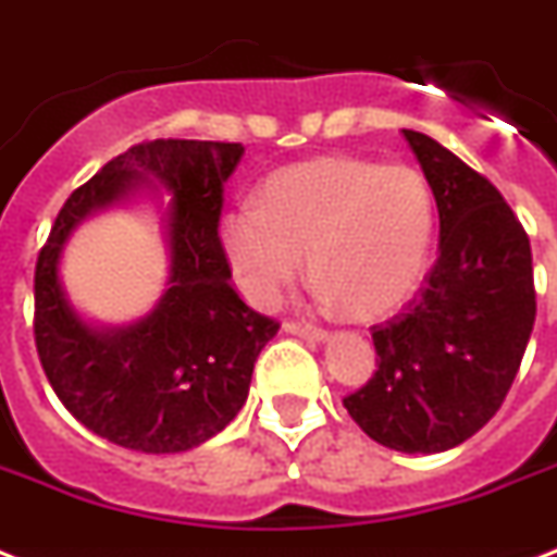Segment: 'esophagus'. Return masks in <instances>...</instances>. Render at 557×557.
<instances>
[{
  "label": "esophagus",
  "mask_w": 557,
  "mask_h": 557,
  "mask_svg": "<svg viewBox=\"0 0 557 557\" xmlns=\"http://www.w3.org/2000/svg\"><path fill=\"white\" fill-rule=\"evenodd\" d=\"M286 332H292V335H300V338H312V341L326 338V330L314 326V323H304V321H286Z\"/></svg>",
  "instance_id": "esophagus-1"
}]
</instances>
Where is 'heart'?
Wrapping results in <instances>:
<instances>
[{
	"label": "heart",
	"instance_id": "obj_1",
	"mask_svg": "<svg viewBox=\"0 0 557 557\" xmlns=\"http://www.w3.org/2000/svg\"><path fill=\"white\" fill-rule=\"evenodd\" d=\"M433 227L436 199L419 170L330 156L274 173L260 208L227 210L219 236L251 304H277L309 253L326 300L381 318L422 283Z\"/></svg>",
	"mask_w": 557,
	"mask_h": 557
}]
</instances>
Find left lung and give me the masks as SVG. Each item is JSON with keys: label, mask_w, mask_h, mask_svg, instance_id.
Masks as SVG:
<instances>
[{"label": "left lung", "mask_w": 557, "mask_h": 557, "mask_svg": "<svg viewBox=\"0 0 557 557\" xmlns=\"http://www.w3.org/2000/svg\"><path fill=\"white\" fill-rule=\"evenodd\" d=\"M405 138L440 208V257L372 326L379 370L344 407L379 445L440 454L474 436L518 375L535 326L532 245L488 178L428 135Z\"/></svg>", "instance_id": "1"}]
</instances>
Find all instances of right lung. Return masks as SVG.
Wrapping results in <instances>:
<instances>
[{"label": "right lung", "instance_id": "right-lung-1", "mask_svg": "<svg viewBox=\"0 0 557 557\" xmlns=\"http://www.w3.org/2000/svg\"><path fill=\"white\" fill-rule=\"evenodd\" d=\"M243 144L156 138L133 144L57 213L34 271V341L57 398L91 433L121 448L176 454L210 440L248 398L253 361L277 335L231 286L219 239L222 190ZM174 193L171 288L144 322L91 331L64 300L55 265L73 225L146 176Z\"/></svg>", "mask_w": 557, "mask_h": 557}]
</instances>
